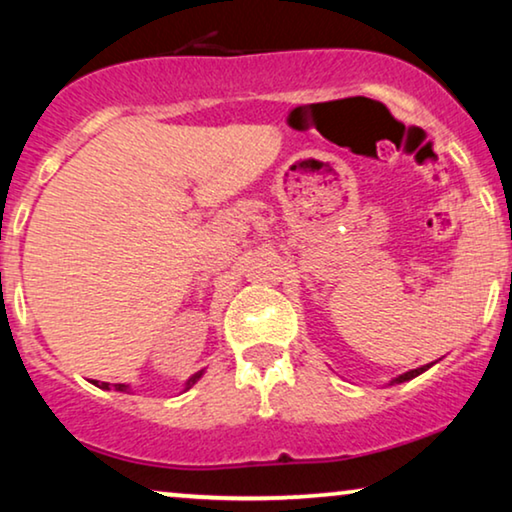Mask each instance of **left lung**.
Wrapping results in <instances>:
<instances>
[{
  "label": "left lung",
  "mask_w": 512,
  "mask_h": 512,
  "mask_svg": "<svg viewBox=\"0 0 512 512\" xmlns=\"http://www.w3.org/2000/svg\"><path fill=\"white\" fill-rule=\"evenodd\" d=\"M433 363H438V361H433ZM433 363H426V366H419V368H415V370H408V373H403V375H398V377H394V380H391L389 384H401V382H410L412 377H417V375H422V373H426V370H429Z\"/></svg>",
  "instance_id": "obj_1"
}]
</instances>
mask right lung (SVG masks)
Wrapping results in <instances>:
<instances>
[{"mask_svg":"<svg viewBox=\"0 0 512 512\" xmlns=\"http://www.w3.org/2000/svg\"><path fill=\"white\" fill-rule=\"evenodd\" d=\"M205 370H207V368H202V370H198V373H193L191 377H188L186 384H184V391L191 389L193 384L198 382L202 375H205ZM93 384H95V387L107 389V391H109V389H114V391H123V394H130V391H132V389H130V384H109V382H97V380H93Z\"/></svg>","mask_w":512,"mask_h":512,"instance_id":"1","label":"right lung"}]
</instances>
